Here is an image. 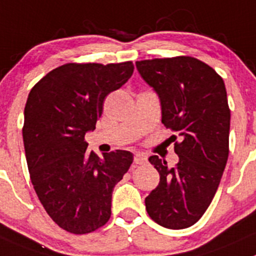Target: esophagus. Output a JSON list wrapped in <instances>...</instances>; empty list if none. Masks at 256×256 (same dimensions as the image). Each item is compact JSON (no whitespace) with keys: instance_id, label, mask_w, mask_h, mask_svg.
Instances as JSON below:
<instances>
[{"instance_id":"34e87169","label":"esophagus","mask_w":256,"mask_h":256,"mask_svg":"<svg viewBox=\"0 0 256 256\" xmlns=\"http://www.w3.org/2000/svg\"><path fill=\"white\" fill-rule=\"evenodd\" d=\"M134 163L136 164H144V163H147V156H144L143 153H136Z\"/></svg>"}]
</instances>
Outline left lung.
<instances>
[{"label": "left lung", "instance_id": "8db88e82", "mask_svg": "<svg viewBox=\"0 0 256 256\" xmlns=\"http://www.w3.org/2000/svg\"><path fill=\"white\" fill-rule=\"evenodd\" d=\"M136 66L160 98L162 123L174 133L170 140L178 156L172 168L158 156L148 158L160 184L146 197V210L163 228H190L210 206L228 162L225 84L212 68L190 56L142 60Z\"/></svg>", "mask_w": 256, "mask_h": 256}]
</instances>
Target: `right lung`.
Here are the masks:
<instances>
[{
    "label": "right lung",
    "instance_id": "add662e5",
    "mask_svg": "<svg viewBox=\"0 0 256 256\" xmlns=\"http://www.w3.org/2000/svg\"><path fill=\"white\" fill-rule=\"evenodd\" d=\"M132 62L62 65L28 94L24 146L31 182L40 202L58 225L88 234L108 222L112 192L133 162L128 150L86 152L84 137L96 130L106 96L126 84Z\"/></svg>",
    "mask_w": 256,
    "mask_h": 256
}]
</instances>
